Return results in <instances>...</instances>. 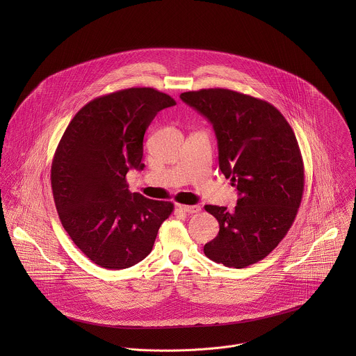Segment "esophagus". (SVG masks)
<instances>
[{
  "mask_svg": "<svg viewBox=\"0 0 356 356\" xmlns=\"http://www.w3.org/2000/svg\"><path fill=\"white\" fill-rule=\"evenodd\" d=\"M177 208L185 213H196L200 211V205H185V204H177Z\"/></svg>",
  "mask_w": 356,
  "mask_h": 356,
  "instance_id": "obj_1",
  "label": "esophagus"
}]
</instances>
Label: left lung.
I'll return each instance as SVG.
<instances>
[{
  "mask_svg": "<svg viewBox=\"0 0 356 356\" xmlns=\"http://www.w3.org/2000/svg\"><path fill=\"white\" fill-rule=\"evenodd\" d=\"M181 100L212 124L219 168L237 188L233 211L205 205L219 222L204 254L243 268L264 259L291 229L305 191V165L296 136L270 102L229 89L182 93Z\"/></svg>",
  "mask_w": 356,
  "mask_h": 356,
  "instance_id": "8db88e82",
  "label": "left lung"
}]
</instances>
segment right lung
<instances>
[{
	"label": "right lung",
	"mask_w": 356,
	"mask_h": 356,
	"mask_svg": "<svg viewBox=\"0 0 356 356\" xmlns=\"http://www.w3.org/2000/svg\"><path fill=\"white\" fill-rule=\"evenodd\" d=\"M175 105L152 88H130L88 102L67 126L51 161V192L63 227L93 263L131 267L152 251L174 204L131 193L129 170H144V134Z\"/></svg>",
	"instance_id": "right-lung-1"
}]
</instances>
